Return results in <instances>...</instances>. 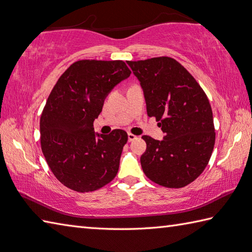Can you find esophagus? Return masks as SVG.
Wrapping results in <instances>:
<instances>
[{"mask_svg":"<svg viewBox=\"0 0 252 252\" xmlns=\"http://www.w3.org/2000/svg\"><path fill=\"white\" fill-rule=\"evenodd\" d=\"M136 138H137L136 135L132 134V133H127V141H129V142L134 141V140H136Z\"/></svg>","mask_w":252,"mask_h":252,"instance_id":"obj_1","label":"esophagus"}]
</instances>
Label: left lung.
Listing matches in <instances>:
<instances>
[{"label":"left lung","mask_w":252,"mask_h":252,"mask_svg":"<svg viewBox=\"0 0 252 252\" xmlns=\"http://www.w3.org/2000/svg\"><path fill=\"white\" fill-rule=\"evenodd\" d=\"M140 81L147 115L160 121L158 141L144 135L141 156L149 180L169 189L195 181L205 170L215 147L216 132L210 103L194 77L171 57L126 62Z\"/></svg>","instance_id":"8db88e82"}]
</instances>
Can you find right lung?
<instances>
[{
	"label": "right lung",
	"mask_w": 252,
	"mask_h": 252,
	"mask_svg": "<svg viewBox=\"0 0 252 252\" xmlns=\"http://www.w3.org/2000/svg\"><path fill=\"white\" fill-rule=\"evenodd\" d=\"M130 74L122 61H78L53 88L40 119L41 148L53 174L68 189L93 191L117 175L126 132L99 134L93 122L112 89Z\"/></svg>",
	"instance_id": "add662e5"
}]
</instances>
